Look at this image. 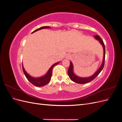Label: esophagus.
Returning a JSON list of instances; mask_svg holds the SVG:
<instances>
[{
  "instance_id": "1",
  "label": "esophagus",
  "mask_w": 122,
  "mask_h": 122,
  "mask_svg": "<svg viewBox=\"0 0 122 122\" xmlns=\"http://www.w3.org/2000/svg\"><path fill=\"white\" fill-rule=\"evenodd\" d=\"M66 58H67V59L70 60V59H71L72 58V55L71 54H67V55H66Z\"/></svg>"
}]
</instances>
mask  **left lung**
I'll return each mask as SVG.
<instances>
[{"instance_id":"obj_1","label":"left lung","mask_w":122,"mask_h":122,"mask_svg":"<svg viewBox=\"0 0 122 122\" xmlns=\"http://www.w3.org/2000/svg\"><path fill=\"white\" fill-rule=\"evenodd\" d=\"M94 37L96 39L99 41V42L101 43V45H102L103 47V50H104V56H103V60L101 66L99 69L98 70V71L96 72L94 75H92L91 77H86V78H82V77H80L76 75L73 72V66L72 63L71 61H70V65L69 68L68 70V74L70 77V79L72 80L73 81L77 83H80V84H84L89 82L91 81L94 80L96 77L99 74V73L101 72L102 69H103V67L104 66V61H105V47L104 42L100 38V36L98 35L94 36Z\"/></svg>"}]
</instances>
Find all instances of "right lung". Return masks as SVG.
<instances>
[{"instance_id": "obj_1", "label": "right lung", "mask_w": 122, "mask_h": 122, "mask_svg": "<svg viewBox=\"0 0 122 122\" xmlns=\"http://www.w3.org/2000/svg\"><path fill=\"white\" fill-rule=\"evenodd\" d=\"M50 27V26H43V27H41L38 28V29H36V30L33 31L32 33H34L36 31L40 30V29H44V28H48ZM59 62H56V63H55L54 64H53L50 67L49 70L48 71L47 73L45 75L42 76V77H39V78H34V77H32L29 75L28 74H27V72L25 71V70L23 67V64H22V69H23V71L24 75H25L26 77V78L28 79V80L29 82L31 83L33 85H34V86H39H39H45V85H46L47 84H48L49 82V81L51 80V76H52V69L55 66L57 65Z\"/></svg>"}]
</instances>
